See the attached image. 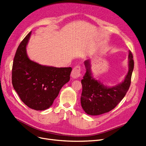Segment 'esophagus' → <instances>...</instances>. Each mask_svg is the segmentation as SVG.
Returning a JSON list of instances; mask_svg holds the SVG:
<instances>
[{
  "mask_svg": "<svg viewBox=\"0 0 146 146\" xmlns=\"http://www.w3.org/2000/svg\"><path fill=\"white\" fill-rule=\"evenodd\" d=\"M80 72H81V67L80 66L74 67L71 73V76L74 79L79 78L80 76Z\"/></svg>",
  "mask_w": 146,
  "mask_h": 146,
  "instance_id": "obj_1",
  "label": "esophagus"
}]
</instances>
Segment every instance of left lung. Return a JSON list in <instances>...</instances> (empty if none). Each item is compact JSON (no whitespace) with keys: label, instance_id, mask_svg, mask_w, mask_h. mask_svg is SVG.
Instances as JSON below:
<instances>
[{"label":"left lung","instance_id":"1","mask_svg":"<svg viewBox=\"0 0 146 146\" xmlns=\"http://www.w3.org/2000/svg\"><path fill=\"white\" fill-rule=\"evenodd\" d=\"M129 70L123 81L114 87H107L93 78L90 59L84 62L86 73L81 80L82 92L80 103L84 111L88 115H99L108 112L120 103L130 87L134 67L131 51L128 55Z\"/></svg>","mask_w":146,"mask_h":146}]
</instances>
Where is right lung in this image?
I'll return each mask as SVG.
<instances>
[{
    "instance_id": "obj_1",
    "label": "right lung",
    "mask_w": 146,
    "mask_h": 146,
    "mask_svg": "<svg viewBox=\"0 0 146 146\" xmlns=\"http://www.w3.org/2000/svg\"><path fill=\"white\" fill-rule=\"evenodd\" d=\"M31 32L20 42L16 51L12 83L26 105L36 111H43L52 106L61 88L69 81L72 68L43 66L31 60L26 46Z\"/></svg>"
}]
</instances>
